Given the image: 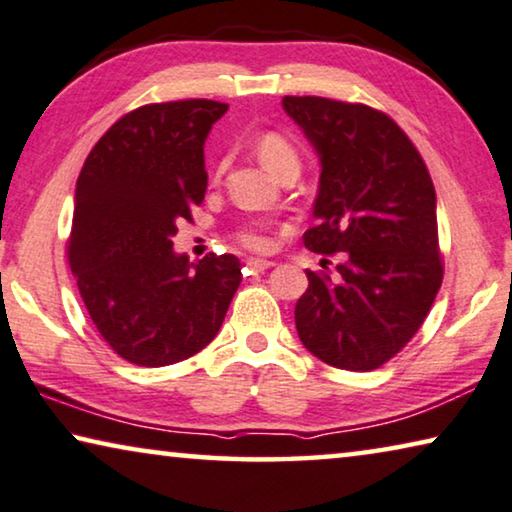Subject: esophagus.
<instances>
[{
	"label": "esophagus",
	"instance_id": "34e87169",
	"mask_svg": "<svg viewBox=\"0 0 512 512\" xmlns=\"http://www.w3.org/2000/svg\"><path fill=\"white\" fill-rule=\"evenodd\" d=\"M273 264H276V262H271V259H262V257H250V259H246V266H248L250 271H255V273L271 269Z\"/></svg>",
	"mask_w": 512,
	"mask_h": 512
}]
</instances>
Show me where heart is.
Returning <instances> with one entry per match:
<instances>
[{"instance_id": "b5f03b06", "label": "heart", "mask_w": 512, "mask_h": 512, "mask_svg": "<svg viewBox=\"0 0 512 512\" xmlns=\"http://www.w3.org/2000/svg\"><path fill=\"white\" fill-rule=\"evenodd\" d=\"M255 154L262 160V165L271 174H276L280 179L282 174H299L301 170V154L285 135L266 131L255 140ZM241 243H246L248 248L264 250L269 248V236H266L259 227H246L239 232Z\"/></svg>"}]
</instances>
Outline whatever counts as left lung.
<instances>
[{
  "label": "left lung",
  "mask_w": 512,
  "mask_h": 512,
  "mask_svg": "<svg viewBox=\"0 0 512 512\" xmlns=\"http://www.w3.org/2000/svg\"><path fill=\"white\" fill-rule=\"evenodd\" d=\"M282 110L322 165L305 248L338 255L333 276L305 271L296 331L333 368L375 370L421 329L444 278L430 172L402 128L368 105L285 96Z\"/></svg>",
  "instance_id": "obj_1"
}]
</instances>
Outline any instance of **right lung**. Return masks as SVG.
Here are the masks:
<instances>
[{
	"instance_id": "1",
	"label": "right lung",
	"mask_w": 512,
	"mask_h": 512,
	"mask_svg": "<svg viewBox=\"0 0 512 512\" xmlns=\"http://www.w3.org/2000/svg\"><path fill=\"white\" fill-rule=\"evenodd\" d=\"M230 105H144L121 117L75 186L68 264L91 322L121 358L163 368L216 338L241 282L234 255L188 262L172 236L204 200V142Z\"/></svg>"
}]
</instances>
